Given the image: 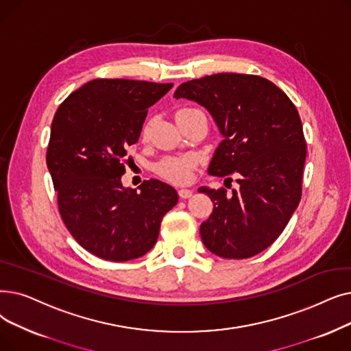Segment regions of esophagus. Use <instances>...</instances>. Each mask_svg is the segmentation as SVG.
<instances>
[{
    "mask_svg": "<svg viewBox=\"0 0 351 351\" xmlns=\"http://www.w3.org/2000/svg\"><path fill=\"white\" fill-rule=\"evenodd\" d=\"M192 195H193L192 189H186V188L179 189V196L182 197V199H188V197H191Z\"/></svg>",
    "mask_w": 351,
    "mask_h": 351,
    "instance_id": "34e87169",
    "label": "esophagus"
}]
</instances>
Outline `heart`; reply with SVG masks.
I'll list each match as a JSON object with an SVG mask.
<instances>
[{
    "label": "heart",
    "instance_id": "heart-1",
    "mask_svg": "<svg viewBox=\"0 0 351 351\" xmlns=\"http://www.w3.org/2000/svg\"><path fill=\"white\" fill-rule=\"evenodd\" d=\"M196 109H180L176 113V117L184 116L186 113L195 112ZM149 130V125L143 128V134H146ZM195 166V159L192 156H184V158H166L160 160L156 165V172L171 182L175 184H185L191 179L192 169Z\"/></svg>",
    "mask_w": 351,
    "mask_h": 351
}]
</instances>
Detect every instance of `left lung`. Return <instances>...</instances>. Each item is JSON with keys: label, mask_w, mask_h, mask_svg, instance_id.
I'll return each mask as SVG.
<instances>
[{"label": "left lung", "mask_w": 351, "mask_h": 351, "mask_svg": "<svg viewBox=\"0 0 351 351\" xmlns=\"http://www.w3.org/2000/svg\"><path fill=\"white\" fill-rule=\"evenodd\" d=\"M175 97L210 113L223 141L208 173L239 185L232 195L197 189L213 202L199 230L205 247L230 260L260 254L281 235L301 199L307 143L294 103L272 82L238 73L182 83Z\"/></svg>", "instance_id": "1"}]
</instances>
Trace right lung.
Wrapping results in <instances>:
<instances>
[{
	"mask_svg": "<svg viewBox=\"0 0 351 351\" xmlns=\"http://www.w3.org/2000/svg\"><path fill=\"white\" fill-rule=\"evenodd\" d=\"M172 83L96 79L58 106L47 167L60 215L80 245L106 261L125 263L149 252L178 192L158 179L141 191L121 185L128 147L139 141L147 109Z\"/></svg>",
	"mask_w": 351,
	"mask_h": 351,
	"instance_id": "1",
	"label": "right lung"
}]
</instances>
